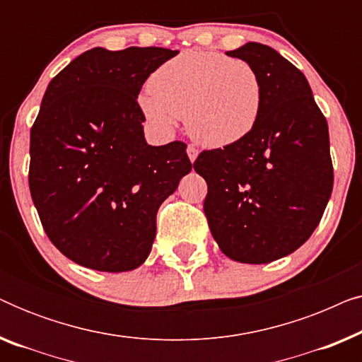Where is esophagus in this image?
I'll return each instance as SVG.
<instances>
[{
	"instance_id": "1",
	"label": "esophagus",
	"mask_w": 362,
	"mask_h": 362,
	"mask_svg": "<svg viewBox=\"0 0 362 362\" xmlns=\"http://www.w3.org/2000/svg\"><path fill=\"white\" fill-rule=\"evenodd\" d=\"M187 156H189V161L191 163H194L196 161V158H197V155H199V151L196 150L194 146H187Z\"/></svg>"
}]
</instances>
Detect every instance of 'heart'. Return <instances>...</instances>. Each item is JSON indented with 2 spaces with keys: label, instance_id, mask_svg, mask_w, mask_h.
<instances>
[{
  "label": "heart",
  "instance_id": "obj_1",
  "mask_svg": "<svg viewBox=\"0 0 362 362\" xmlns=\"http://www.w3.org/2000/svg\"><path fill=\"white\" fill-rule=\"evenodd\" d=\"M138 98L141 115L160 133L176 128L177 115L192 140L206 148L235 145L250 135L264 110L260 74L222 52L185 51L156 69Z\"/></svg>",
  "mask_w": 362,
  "mask_h": 362
}]
</instances>
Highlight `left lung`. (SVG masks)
<instances>
[{"instance_id":"1","label":"left lung","mask_w":362,"mask_h":362,"mask_svg":"<svg viewBox=\"0 0 362 362\" xmlns=\"http://www.w3.org/2000/svg\"><path fill=\"white\" fill-rule=\"evenodd\" d=\"M227 56L249 62L265 88L254 132L202 151L194 170L207 182L204 214L222 254L269 264L305 244L333 191L328 123L303 72L260 42Z\"/></svg>"}]
</instances>
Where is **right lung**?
<instances>
[{"mask_svg": "<svg viewBox=\"0 0 362 362\" xmlns=\"http://www.w3.org/2000/svg\"><path fill=\"white\" fill-rule=\"evenodd\" d=\"M177 51L93 47L49 82L31 128L29 189L67 259L130 272L151 252L156 212L191 171L182 141L145 140L141 86Z\"/></svg>", "mask_w": 362, "mask_h": 362, "instance_id": "right-lung-1", "label": "right lung"}]
</instances>
